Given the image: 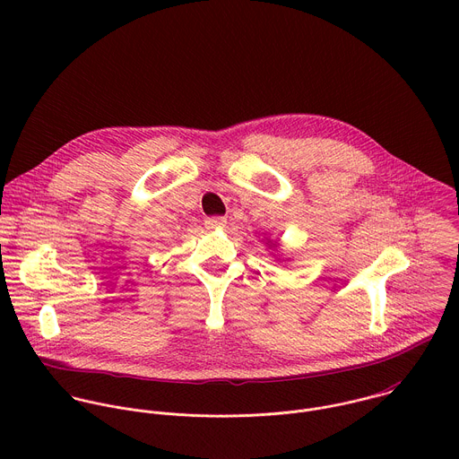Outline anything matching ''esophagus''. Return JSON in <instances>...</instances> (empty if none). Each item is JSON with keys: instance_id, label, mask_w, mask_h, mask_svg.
<instances>
[{"instance_id": "34e87169", "label": "esophagus", "mask_w": 459, "mask_h": 459, "mask_svg": "<svg viewBox=\"0 0 459 459\" xmlns=\"http://www.w3.org/2000/svg\"><path fill=\"white\" fill-rule=\"evenodd\" d=\"M227 223L225 218H220V216H214V218H207L205 220V227L207 229H223Z\"/></svg>"}]
</instances>
